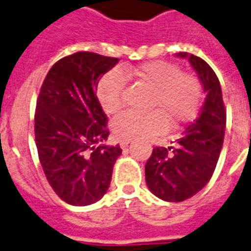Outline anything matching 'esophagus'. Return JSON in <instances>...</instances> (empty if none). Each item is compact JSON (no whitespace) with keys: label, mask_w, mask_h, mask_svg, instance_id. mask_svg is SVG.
<instances>
[{"label":"esophagus","mask_w":251,"mask_h":251,"mask_svg":"<svg viewBox=\"0 0 251 251\" xmlns=\"http://www.w3.org/2000/svg\"><path fill=\"white\" fill-rule=\"evenodd\" d=\"M129 142H131V138H122L120 140V146L122 148H127L129 145Z\"/></svg>","instance_id":"obj_1"}]
</instances>
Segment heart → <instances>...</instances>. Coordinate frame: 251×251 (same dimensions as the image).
I'll use <instances>...</instances> for the list:
<instances>
[{"mask_svg":"<svg viewBox=\"0 0 251 251\" xmlns=\"http://www.w3.org/2000/svg\"><path fill=\"white\" fill-rule=\"evenodd\" d=\"M135 75L154 88L150 111L126 110L115 116L113 127L122 138L146 137L163 132L167 119L172 124L186 123L197 115L202 102L200 80L192 74L181 72L175 63L151 61L132 71L114 69L98 81L97 97L106 113H115L123 102L126 76Z\"/></svg>","mask_w":251,"mask_h":251,"instance_id":"1","label":"heart"}]
</instances>
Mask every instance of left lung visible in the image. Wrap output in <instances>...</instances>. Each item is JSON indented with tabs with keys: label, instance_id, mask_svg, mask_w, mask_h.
<instances>
[{
	"label": "left lung",
	"instance_id": "1",
	"mask_svg": "<svg viewBox=\"0 0 251 251\" xmlns=\"http://www.w3.org/2000/svg\"><path fill=\"white\" fill-rule=\"evenodd\" d=\"M206 92L198 118L190 123L175 146H155L145 164L150 192L167 202H181L197 194L210 181L219 159L226 132V107L218 76L202 58L186 53Z\"/></svg>",
	"mask_w": 251,
	"mask_h": 251
}]
</instances>
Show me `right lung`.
Masks as SVG:
<instances>
[{
  "label": "right lung",
  "mask_w": 251,
  "mask_h": 251,
  "mask_svg": "<svg viewBox=\"0 0 251 251\" xmlns=\"http://www.w3.org/2000/svg\"><path fill=\"white\" fill-rule=\"evenodd\" d=\"M118 58L77 51L55 62L44 80L35 113V141L46 180L62 201L97 202L109 189L122 149L102 145L107 116L98 101V81Z\"/></svg>",
  "instance_id": "obj_1"
}]
</instances>
